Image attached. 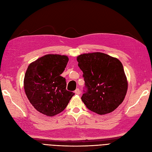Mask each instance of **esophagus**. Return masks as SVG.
<instances>
[{
  "label": "esophagus",
  "instance_id": "obj_1",
  "mask_svg": "<svg viewBox=\"0 0 152 152\" xmlns=\"http://www.w3.org/2000/svg\"><path fill=\"white\" fill-rule=\"evenodd\" d=\"M75 93L76 94H80V89L77 88V89L75 91Z\"/></svg>",
  "mask_w": 152,
  "mask_h": 152
}]
</instances>
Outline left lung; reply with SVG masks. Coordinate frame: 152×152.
<instances>
[{
  "label": "left lung",
  "instance_id": "8db88e82",
  "mask_svg": "<svg viewBox=\"0 0 152 152\" xmlns=\"http://www.w3.org/2000/svg\"><path fill=\"white\" fill-rule=\"evenodd\" d=\"M83 72L85 90L82 100L91 111L109 113L124 101L127 81L122 63L102 53L83 54L77 57Z\"/></svg>",
  "mask_w": 152,
  "mask_h": 152
}]
</instances>
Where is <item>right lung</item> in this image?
<instances>
[{"label":"right lung","instance_id":"obj_1","mask_svg":"<svg viewBox=\"0 0 152 152\" xmlns=\"http://www.w3.org/2000/svg\"><path fill=\"white\" fill-rule=\"evenodd\" d=\"M68 61L66 56L47 54L30 64L24 79V89L32 106L52 117L63 111L75 94L66 90L61 74Z\"/></svg>","mask_w":152,"mask_h":152}]
</instances>
